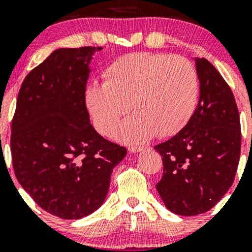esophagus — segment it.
I'll list each match as a JSON object with an SVG mask.
<instances>
[{
  "label": "esophagus",
  "mask_w": 252,
  "mask_h": 252,
  "mask_svg": "<svg viewBox=\"0 0 252 252\" xmlns=\"http://www.w3.org/2000/svg\"><path fill=\"white\" fill-rule=\"evenodd\" d=\"M146 149V147L143 146H131L129 147V150L131 153H138V152H142V150Z\"/></svg>",
  "instance_id": "esophagus-1"
}]
</instances>
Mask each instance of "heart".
Here are the masks:
<instances>
[{"label":"heart","mask_w":252,"mask_h":252,"mask_svg":"<svg viewBox=\"0 0 252 252\" xmlns=\"http://www.w3.org/2000/svg\"><path fill=\"white\" fill-rule=\"evenodd\" d=\"M103 84L85 90V104L100 134L114 132L131 103L135 114L116 136L142 142L154 136L169 137L189 123L196 106L199 80L189 59L137 52L117 58L103 71Z\"/></svg>","instance_id":"heart-1"}]
</instances>
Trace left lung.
Instances as JSON below:
<instances>
[{
    "label": "left lung",
    "instance_id": "obj_1",
    "mask_svg": "<svg viewBox=\"0 0 252 252\" xmlns=\"http://www.w3.org/2000/svg\"><path fill=\"white\" fill-rule=\"evenodd\" d=\"M200 98L189 123L154 147L163 175L156 189L167 209L180 216L206 212L235 180L242 132L235 96L215 66L196 58Z\"/></svg>",
    "mask_w": 252,
    "mask_h": 252
}]
</instances>
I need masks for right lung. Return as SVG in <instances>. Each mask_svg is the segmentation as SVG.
<instances>
[{
    "mask_svg": "<svg viewBox=\"0 0 252 252\" xmlns=\"http://www.w3.org/2000/svg\"><path fill=\"white\" fill-rule=\"evenodd\" d=\"M100 50L54 51L25 78L11 120L17 181L42 210L63 219H80L103 204L112 170L126 154L90 123L88 63Z\"/></svg>",
    "mask_w": 252,
    "mask_h": 252,
    "instance_id": "1",
    "label": "right lung"
}]
</instances>
